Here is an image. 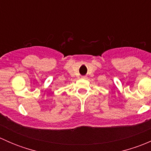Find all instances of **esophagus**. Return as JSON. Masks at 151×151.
Masks as SVG:
<instances>
[{
	"mask_svg": "<svg viewBox=\"0 0 151 151\" xmlns=\"http://www.w3.org/2000/svg\"><path fill=\"white\" fill-rule=\"evenodd\" d=\"M83 78H87V77H86V76H83Z\"/></svg>",
	"mask_w": 151,
	"mask_h": 151,
	"instance_id": "obj_1",
	"label": "esophagus"
}]
</instances>
